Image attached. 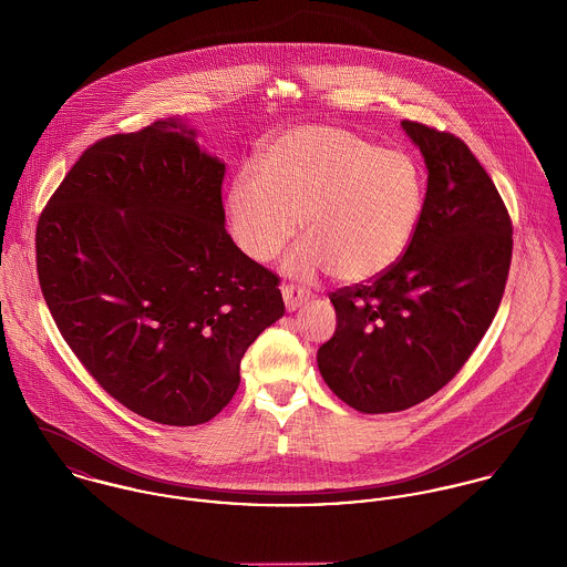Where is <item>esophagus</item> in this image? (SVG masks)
I'll return each instance as SVG.
<instances>
[{"label":"esophagus","mask_w":567,"mask_h":567,"mask_svg":"<svg viewBox=\"0 0 567 567\" xmlns=\"http://www.w3.org/2000/svg\"><path fill=\"white\" fill-rule=\"evenodd\" d=\"M281 295H284V303H286L288 312H295L297 308H301V306L310 299V295L303 292V290H299L297 286H284V288H281Z\"/></svg>","instance_id":"obj_1"}]
</instances>
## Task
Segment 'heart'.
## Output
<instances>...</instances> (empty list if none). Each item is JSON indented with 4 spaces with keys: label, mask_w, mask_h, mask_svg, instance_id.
Here are the masks:
<instances>
[{
    "label": "heart",
    "mask_w": 567,
    "mask_h": 567,
    "mask_svg": "<svg viewBox=\"0 0 567 567\" xmlns=\"http://www.w3.org/2000/svg\"><path fill=\"white\" fill-rule=\"evenodd\" d=\"M259 169H240L225 198L229 229L252 261L275 259L301 231L284 270L303 281L333 272L364 284L393 268L423 214L412 157L338 126H297L275 137Z\"/></svg>",
    "instance_id": "heart-1"
}]
</instances>
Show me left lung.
<instances>
[{
	"label": "left lung",
	"instance_id": "left-lung-1",
	"mask_svg": "<svg viewBox=\"0 0 567 567\" xmlns=\"http://www.w3.org/2000/svg\"><path fill=\"white\" fill-rule=\"evenodd\" d=\"M427 167L423 214L404 257L329 299L336 331L317 353L324 384L367 414L441 391L493 321L513 252L508 212L465 142L402 122Z\"/></svg>",
	"mask_w": 567,
	"mask_h": 567
}]
</instances>
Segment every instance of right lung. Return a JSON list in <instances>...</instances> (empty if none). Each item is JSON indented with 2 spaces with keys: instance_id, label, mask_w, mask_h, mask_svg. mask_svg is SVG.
Segmentation results:
<instances>
[{
  "instance_id": "obj_1",
  "label": "right lung",
  "mask_w": 567,
  "mask_h": 567,
  "mask_svg": "<svg viewBox=\"0 0 567 567\" xmlns=\"http://www.w3.org/2000/svg\"><path fill=\"white\" fill-rule=\"evenodd\" d=\"M165 117L82 153L37 225L41 292L65 342L128 410L214 419L255 338L286 312L279 277L225 229V163Z\"/></svg>"
}]
</instances>
